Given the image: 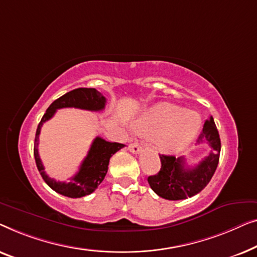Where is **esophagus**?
Wrapping results in <instances>:
<instances>
[{
	"label": "esophagus",
	"mask_w": 257,
	"mask_h": 257,
	"mask_svg": "<svg viewBox=\"0 0 257 257\" xmlns=\"http://www.w3.org/2000/svg\"><path fill=\"white\" fill-rule=\"evenodd\" d=\"M129 151H130V153H133V154H140L141 151H142V147H141L137 142L132 143L129 146Z\"/></svg>",
	"instance_id": "34e87169"
}]
</instances>
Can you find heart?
<instances>
[{"label": "heart", "mask_w": 257, "mask_h": 257, "mask_svg": "<svg viewBox=\"0 0 257 257\" xmlns=\"http://www.w3.org/2000/svg\"><path fill=\"white\" fill-rule=\"evenodd\" d=\"M144 135H153L154 144L162 154H176L193 142L201 128V117L196 111L168 102L148 108L133 122Z\"/></svg>", "instance_id": "heart-1"}]
</instances>
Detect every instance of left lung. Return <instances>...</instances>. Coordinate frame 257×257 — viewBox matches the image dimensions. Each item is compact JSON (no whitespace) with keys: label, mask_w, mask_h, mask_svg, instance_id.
I'll use <instances>...</instances> for the list:
<instances>
[{"label":"left lung","mask_w":257,"mask_h":257,"mask_svg":"<svg viewBox=\"0 0 257 257\" xmlns=\"http://www.w3.org/2000/svg\"><path fill=\"white\" fill-rule=\"evenodd\" d=\"M198 142H207L212 150L196 166L187 165L184 157L160 155V172L148 177V183L155 193L168 200H182L205 189L214 175L221 149L218 129L212 116L205 121Z\"/></svg>","instance_id":"1"}]
</instances>
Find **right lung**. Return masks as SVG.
I'll return each mask as SVG.
<instances>
[{
    "label": "right lung",
    "instance_id": "obj_1",
    "mask_svg": "<svg viewBox=\"0 0 257 257\" xmlns=\"http://www.w3.org/2000/svg\"><path fill=\"white\" fill-rule=\"evenodd\" d=\"M104 106H106V97L95 88H77L53 101L39 122L37 132H36L34 147L36 165H37L38 171L44 182L57 193L68 198H81L94 192L104 179L110 157L116 151L122 149L124 144L107 142L97 136L96 139H94L87 156L85 157L79 168V171L73 177H71V182H57V180L50 178L45 173L44 165H43L38 154L39 134H41L43 123L50 120L55 115L56 110L60 108H79V109L99 111L102 110Z\"/></svg>",
    "mask_w": 257,
    "mask_h": 257
}]
</instances>
